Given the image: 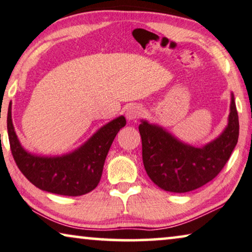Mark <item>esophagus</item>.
Segmentation results:
<instances>
[{"mask_svg": "<svg viewBox=\"0 0 252 252\" xmlns=\"http://www.w3.org/2000/svg\"><path fill=\"white\" fill-rule=\"evenodd\" d=\"M142 114H144V108L139 106V105H131L126 111V116L127 120H137Z\"/></svg>", "mask_w": 252, "mask_h": 252, "instance_id": "esophagus-1", "label": "esophagus"}]
</instances>
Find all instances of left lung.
<instances>
[{
  "label": "left lung",
  "instance_id": "left-lung-1",
  "mask_svg": "<svg viewBox=\"0 0 252 252\" xmlns=\"http://www.w3.org/2000/svg\"><path fill=\"white\" fill-rule=\"evenodd\" d=\"M142 160L150 180L160 189L183 193L216 178L238 144L239 116L232 94L227 126L202 148L180 141L158 126L141 121Z\"/></svg>",
  "mask_w": 252,
  "mask_h": 252
}]
</instances>
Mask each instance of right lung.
<instances>
[{"mask_svg": "<svg viewBox=\"0 0 252 252\" xmlns=\"http://www.w3.org/2000/svg\"><path fill=\"white\" fill-rule=\"evenodd\" d=\"M126 123L125 116H119L100 127L74 152L63 156L44 157L32 155L22 148L11 119V103L7 111L10 148L19 170L40 190L62 196H81L95 189L112 142Z\"/></svg>", "mask_w": 252, "mask_h": 252, "instance_id": "obj_1", "label": "right lung"}]
</instances>
